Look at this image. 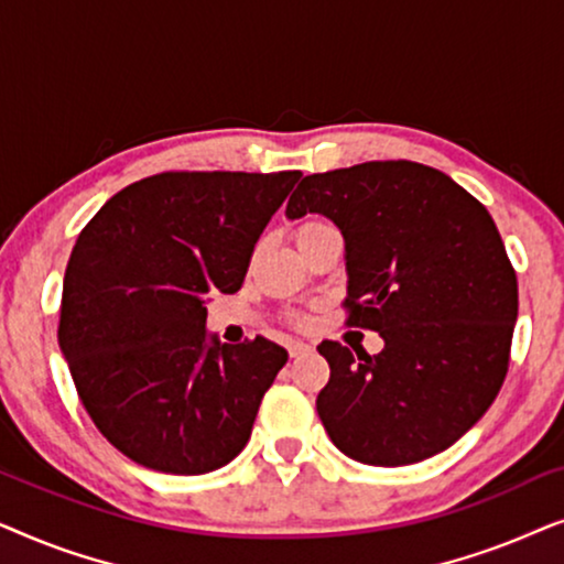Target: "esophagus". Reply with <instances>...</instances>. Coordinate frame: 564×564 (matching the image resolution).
I'll list each match as a JSON object with an SVG mask.
<instances>
[{"label": "esophagus", "mask_w": 564, "mask_h": 564, "mask_svg": "<svg viewBox=\"0 0 564 564\" xmlns=\"http://www.w3.org/2000/svg\"><path fill=\"white\" fill-rule=\"evenodd\" d=\"M313 346L311 344H303V341H295L290 344V357L297 359V357H305V354H311Z\"/></svg>", "instance_id": "esophagus-1"}]
</instances>
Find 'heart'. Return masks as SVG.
I'll return each instance as SVG.
<instances>
[{"mask_svg":"<svg viewBox=\"0 0 564 564\" xmlns=\"http://www.w3.org/2000/svg\"><path fill=\"white\" fill-rule=\"evenodd\" d=\"M328 228H334L328 220L315 218V215H311V218L300 220V226H297V230H295V238H297V243H300V241H307V238L318 236V234H323V230H328ZM292 323L303 328V326H307V315L295 313V315H292Z\"/></svg>","mask_w":564,"mask_h":564,"instance_id":"obj_1","label":"heart"}]
</instances>
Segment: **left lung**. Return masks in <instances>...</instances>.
Segmentation results:
<instances>
[{"label": "left lung", "instance_id": "8db88e82", "mask_svg": "<svg viewBox=\"0 0 564 564\" xmlns=\"http://www.w3.org/2000/svg\"><path fill=\"white\" fill-rule=\"evenodd\" d=\"M326 215L346 241V326L377 330L369 357L321 341L315 408L351 459L400 467L449 449L496 400L511 361L519 282L490 213L438 169L367 161L311 174L288 218Z\"/></svg>", "mask_w": 564, "mask_h": 564}]
</instances>
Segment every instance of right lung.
I'll return each mask as SVG.
<instances>
[{
  "mask_svg": "<svg viewBox=\"0 0 564 564\" xmlns=\"http://www.w3.org/2000/svg\"><path fill=\"white\" fill-rule=\"evenodd\" d=\"M303 172H161L76 238L58 344L115 449L169 475L228 465L288 361L280 344H207L205 300L241 290L261 230Z\"/></svg>",
  "mask_w": 564,
  "mask_h": 564,
  "instance_id": "1",
  "label": "right lung"
}]
</instances>
